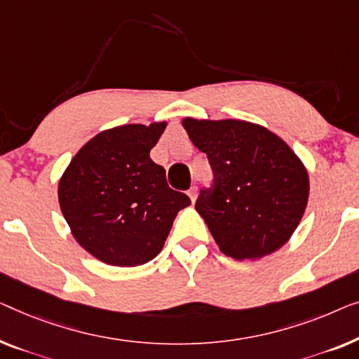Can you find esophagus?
Returning <instances> with one entry per match:
<instances>
[{
    "mask_svg": "<svg viewBox=\"0 0 359 359\" xmlns=\"http://www.w3.org/2000/svg\"><path fill=\"white\" fill-rule=\"evenodd\" d=\"M188 196H189V199L192 202L196 201V197H197V186H192V188L188 191Z\"/></svg>",
    "mask_w": 359,
    "mask_h": 359,
    "instance_id": "34e87169",
    "label": "esophagus"
}]
</instances>
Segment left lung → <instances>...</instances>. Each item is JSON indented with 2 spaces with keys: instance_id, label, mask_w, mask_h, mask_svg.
I'll list each match as a JSON object with an SVG mask.
<instances>
[{
  "instance_id": "obj_1",
  "label": "left lung",
  "mask_w": 359,
  "mask_h": 359,
  "mask_svg": "<svg viewBox=\"0 0 359 359\" xmlns=\"http://www.w3.org/2000/svg\"><path fill=\"white\" fill-rule=\"evenodd\" d=\"M192 144L207 154L214 186L196 210L225 256L261 259L292 238L306 210L309 175L290 145L243 119L184 118Z\"/></svg>"
}]
</instances>
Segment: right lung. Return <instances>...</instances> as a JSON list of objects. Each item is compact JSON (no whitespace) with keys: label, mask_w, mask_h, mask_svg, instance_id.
<instances>
[{"label":"right lung","mask_w":359,"mask_h":359,"mask_svg":"<svg viewBox=\"0 0 359 359\" xmlns=\"http://www.w3.org/2000/svg\"><path fill=\"white\" fill-rule=\"evenodd\" d=\"M167 121L123 124L81 147L58 184L74 240L108 266L136 267L162 251L176 214L191 204L150 158Z\"/></svg>","instance_id":"obj_1"}]
</instances>
